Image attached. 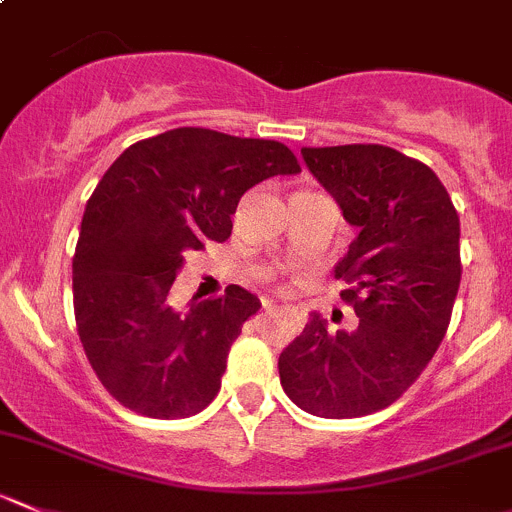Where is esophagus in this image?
<instances>
[{
	"mask_svg": "<svg viewBox=\"0 0 512 512\" xmlns=\"http://www.w3.org/2000/svg\"><path fill=\"white\" fill-rule=\"evenodd\" d=\"M265 310L267 312H282V315H290L292 320H297V322L305 320V310H302V307H292V305L277 307V305H272L270 300H265Z\"/></svg>",
	"mask_w": 512,
	"mask_h": 512,
	"instance_id": "esophagus-1",
	"label": "esophagus"
}]
</instances>
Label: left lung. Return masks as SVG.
<instances>
[{"label":"left lung","mask_w":512,"mask_h":512,"mask_svg":"<svg viewBox=\"0 0 512 512\" xmlns=\"http://www.w3.org/2000/svg\"><path fill=\"white\" fill-rule=\"evenodd\" d=\"M317 182L357 227L335 277L357 330L327 332L312 312L282 350L287 398L317 418H360L393 405L443 342L460 287V220L428 165L382 145L302 147Z\"/></svg>","instance_id":"obj_1"}]
</instances>
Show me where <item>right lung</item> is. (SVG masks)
Returning <instances> with one entry per match:
<instances>
[{"label": "right lung", "mask_w": 512, "mask_h": 512, "mask_svg": "<svg viewBox=\"0 0 512 512\" xmlns=\"http://www.w3.org/2000/svg\"><path fill=\"white\" fill-rule=\"evenodd\" d=\"M297 172L280 142L202 127L137 142L104 172L84 207L72 295L84 355L117 403L175 420L215 400L230 345L262 302L230 285L177 312L172 282L187 252L230 237L250 187Z\"/></svg>", "instance_id": "obj_1"}]
</instances>
